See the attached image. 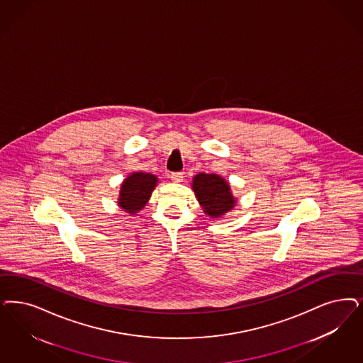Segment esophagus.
<instances>
[{
	"label": "esophagus",
	"mask_w": 363,
	"mask_h": 363,
	"mask_svg": "<svg viewBox=\"0 0 363 363\" xmlns=\"http://www.w3.org/2000/svg\"><path fill=\"white\" fill-rule=\"evenodd\" d=\"M170 178H172V181L175 182V184H179V182H182L184 181V174L182 173H172L170 174Z\"/></svg>",
	"instance_id": "esophagus-1"
}]
</instances>
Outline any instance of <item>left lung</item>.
<instances>
[{
  "label": "left lung",
  "mask_w": 363,
  "mask_h": 363,
  "mask_svg": "<svg viewBox=\"0 0 363 363\" xmlns=\"http://www.w3.org/2000/svg\"><path fill=\"white\" fill-rule=\"evenodd\" d=\"M191 188L203 213L213 218L221 217L236 205V199L232 196L228 182L220 175L200 173L193 178Z\"/></svg>",
  "instance_id": "1"
}]
</instances>
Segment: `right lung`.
<instances>
[{"mask_svg":"<svg viewBox=\"0 0 363 363\" xmlns=\"http://www.w3.org/2000/svg\"><path fill=\"white\" fill-rule=\"evenodd\" d=\"M158 178L149 173H133L123 181L118 205L130 214L142 211L151 197V193L157 186Z\"/></svg>","mask_w":363,"mask_h":363,"instance_id":"right-lung-1","label":"right lung"}]
</instances>
